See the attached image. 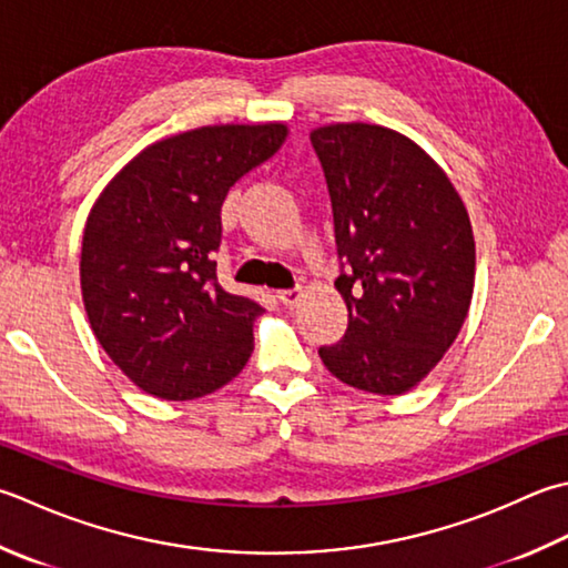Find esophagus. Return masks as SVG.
<instances>
[{"label": "esophagus", "instance_id": "1", "mask_svg": "<svg viewBox=\"0 0 568 568\" xmlns=\"http://www.w3.org/2000/svg\"><path fill=\"white\" fill-rule=\"evenodd\" d=\"M300 297H303V291H300V287H291V291L277 293V300H281L285 307H295L300 303Z\"/></svg>", "mask_w": 568, "mask_h": 568}]
</instances>
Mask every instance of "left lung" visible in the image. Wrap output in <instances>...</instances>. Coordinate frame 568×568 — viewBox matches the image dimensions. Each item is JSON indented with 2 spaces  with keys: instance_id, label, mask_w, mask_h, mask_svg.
<instances>
[{
  "instance_id": "obj_1",
  "label": "left lung",
  "mask_w": 568,
  "mask_h": 568,
  "mask_svg": "<svg viewBox=\"0 0 568 568\" xmlns=\"http://www.w3.org/2000/svg\"><path fill=\"white\" fill-rule=\"evenodd\" d=\"M335 216L349 310L344 337L320 347L347 386L398 396L458 337L475 285L468 209L448 174L396 130L337 122L310 132Z\"/></svg>"
}]
</instances>
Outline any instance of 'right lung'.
<instances>
[{
	"instance_id": "1",
	"label": "right lung",
	"mask_w": 568,
	"mask_h": 568,
	"mask_svg": "<svg viewBox=\"0 0 568 568\" xmlns=\"http://www.w3.org/2000/svg\"><path fill=\"white\" fill-rule=\"evenodd\" d=\"M285 138L283 122L180 132L132 158L93 204L83 305L100 347L142 392L192 402L246 366L263 307L216 281L221 204Z\"/></svg>"
}]
</instances>
